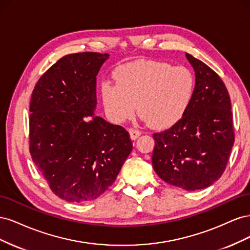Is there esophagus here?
I'll return each instance as SVG.
<instances>
[{
    "label": "esophagus",
    "instance_id": "obj_1",
    "mask_svg": "<svg viewBox=\"0 0 250 250\" xmlns=\"http://www.w3.org/2000/svg\"><path fill=\"white\" fill-rule=\"evenodd\" d=\"M128 131H129L131 140H137L141 135V133H142L140 130L135 129V128H129V129H128Z\"/></svg>",
    "mask_w": 250,
    "mask_h": 250
}]
</instances>
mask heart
Segmentation results:
<instances>
[{
    "instance_id": "obj_1",
    "label": "heart",
    "mask_w": 250,
    "mask_h": 250,
    "mask_svg": "<svg viewBox=\"0 0 250 250\" xmlns=\"http://www.w3.org/2000/svg\"><path fill=\"white\" fill-rule=\"evenodd\" d=\"M116 83L104 81L100 94L113 123L129 119L135 108L155 128H168L183 119L193 101L196 82L186 66L157 60H137L120 66Z\"/></svg>"
}]
</instances>
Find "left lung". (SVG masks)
I'll list each match as a JSON object with an SVG mask.
<instances>
[{"label": "left lung", "instance_id": "obj_1", "mask_svg": "<svg viewBox=\"0 0 250 250\" xmlns=\"http://www.w3.org/2000/svg\"><path fill=\"white\" fill-rule=\"evenodd\" d=\"M195 71V94L186 115L153 134L154 171L165 183L195 191L221 177L234 142L229 94L219 75L186 54Z\"/></svg>", "mask_w": 250, "mask_h": 250}]
</instances>
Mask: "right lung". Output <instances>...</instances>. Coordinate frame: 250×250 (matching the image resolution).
I'll list each match as a JSON object with an SVG mask.
<instances>
[{
    "label": "right lung",
    "instance_id": "add662e5",
    "mask_svg": "<svg viewBox=\"0 0 250 250\" xmlns=\"http://www.w3.org/2000/svg\"><path fill=\"white\" fill-rule=\"evenodd\" d=\"M108 54L60 58L37 81L30 101L29 149L52 192L85 202L115 183L132 150L124 127L95 116L96 76Z\"/></svg>",
    "mask_w": 250,
    "mask_h": 250
}]
</instances>
